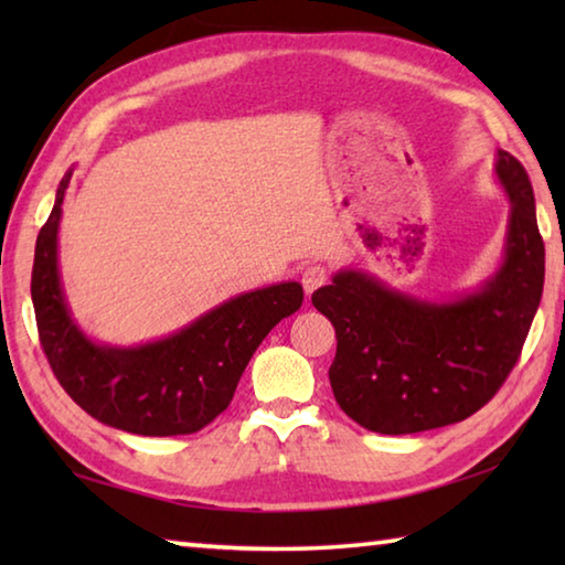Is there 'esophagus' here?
Returning <instances> with one entry per match:
<instances>
[{
	"instance_id": "1",
	"label": "esophagus",
	"mask_w": 565,
	"mask_h": 565,
	"mask_svg": "<svg viewBox=\"0 0 565 565\" xmlns=\"http://www.w3.org/2000/svg\"><path fill=\"white\" fill-rule=\"evenodd\" d=\"M327 281H329V271H327V266H321V264H309L301 271V284H303L306 294H313L319 286H323Z\"/></svg>"
}]
</instances>
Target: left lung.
<instances>
[{"label": "left lung", "mask_w": 565, "mask_h": 565, "mask_svg": "<svg viewBox=\"0 0 565 565\" xmlns=\"http://www.w3.org/2000/svg\"><path fill=\"white\" fill-rule=\"evenodd\" d=\"M493 169L511 202L509 232L499 269L476 291L431 301L341 269L311 296L337 329L333 396L369 431L458 424L489 404L521 356L541 303L546 248L521 161L499 149Z\"/></svg>", "instance_id": "1"}]
</instances>
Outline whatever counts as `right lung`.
Wrapping results in <instances>:
<instances>
[{
  "instance_id": "obj_1",
  "label": "right lung",
  "mask_w": 565,
  "mask_h": 565,
  "mask_svg": "<svg viewBox=\"0 0 565 565\" xmlns=\"http://www.w3.org/2000/svg\"><path fill=\"white\" fill-rule=\"evenodd\" d=\"M72 169L36 236L32 303L62 388L92 418L139 436L202 431L232 404L238 379L276 323L299 311L303 289L284 281L238 294L171 337L141 347L97 343L72 319L60 276V222Z\"/></svg>"
}]
</instances>
